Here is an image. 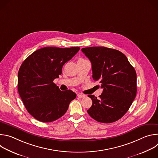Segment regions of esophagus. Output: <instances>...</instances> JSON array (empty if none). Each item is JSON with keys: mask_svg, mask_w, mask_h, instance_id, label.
Returning a JSON list of instances; mask_svg holds the SVG:
<instances>
[{"mask_svg": "<svg viewBox=\"0 0 158 158\" xmlns=\"http://www.w3.org/2000/svg\"><path fill=\"white\" fill-rule=\"evenodd\" d=\"M85 96V95H84V94H82V93H79V94H77V97H78V98H84Z\"/></svg>", "mask_w": 158, "mask_h": 158, "instance_id": "obj_1", "label": "esophagus"}]
</instances>
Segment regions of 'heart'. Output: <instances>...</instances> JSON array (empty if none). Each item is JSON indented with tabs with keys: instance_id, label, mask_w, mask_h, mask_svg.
Masks as SVG:
<instances>
[{
	"instance_id": "heart-1",
	"label": "heart",
	"mask_w": 158,
	"mask_h": 158,
	"mask_svg": "<svg viewBox=\"0 0 158 158\" xmlns=\"http://www.w3.org/2000/svg\"><path fill=\"white\" fill-rule=\"evenodd\" d=\"M84 59H80L79 60H84Z\"/></svg>"
}]
</instances>
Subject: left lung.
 <instances>
[{
  "mask_svg": "<svg viewBox=\"0 0 158 158\" xmlns=\"http://www.w3.org/2000/svg\"><path fill=\"white\" fill-rule=\"evenodd\" d=\"M81 51L91 62L93 79L99 81L103 89L99 98L88 95L93 101L88 114L99 123H111L119 120L136 96V71L126 56L118 50L90 47Z\"/></svg>",
  "mask_w": 158,
  "mask_h": 158,
  "instance_id": "1",
  "label": "left lung"
}]
</instances>
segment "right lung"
<instances>
[{
    "mask_svg": "<svg viewBox=\"0 0 158 158\" xmlns=\"http://www.w3.org/2000/svg\"><path fill=\"white\" fill-rule=\"evenodd\" d=\"M79 47H46L31 54L20 67L18 91L29 113L43 123L54 121L76 98L71 90L60 91L53 82L62 74L64 64L79 51Z\"/></svg>",
    "mask_w": 158,
    "mask_h": 158,
    "instance_id": "add662e5",
    "label": "right lung"
}]
</instances>
